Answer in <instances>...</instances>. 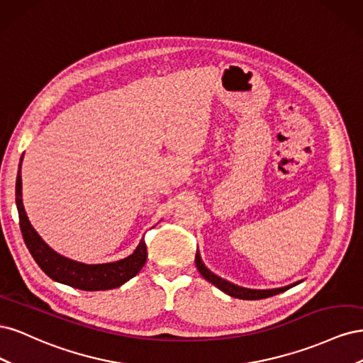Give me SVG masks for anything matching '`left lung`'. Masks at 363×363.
Segmentation results:
<instances>
[{
  "mask_svg": "<svg viewBox=\"0 0 363 363\" xmlns=\"http://www.w3.org/2000/svg\"><path fill=\"white\" fill-rule=\"evenodd\" d=\"M195 265H196V269L200 271L201 276L208 283H212L213 286H216L218 289H221L224 294H227L230 296H235V298H240V300H262V298H268V296H272V295H277L280 292L288 291L289 288L296 286V284L301 283V281H295V283L289 284V286L276 288V289H250V288H244V286H238V284L216 276V274H213L211 269H208L203 263L199 250H196V255H195Z\"/></svg>",
  "mask_w": 363,
  "mask_h": 363,
  "instance_id": "8db88e82",
  "label": "left lung"
}]
</instances>
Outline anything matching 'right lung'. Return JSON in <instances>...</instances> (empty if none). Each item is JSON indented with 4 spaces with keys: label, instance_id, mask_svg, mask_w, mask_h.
<instances>
[{
    "label": "right lung",
    "instance_id": "add662e5",
    "mask_svg": "<svg viewBox=\"0 0 363 363\" xmlns=\"http://www.w3.org/2000/svg\"><path fill=\"white\" fill-rule=\"evenodd\" d=\"M21 164H23V157L19 162L16 177V207L19 215V227L30 255L50 279L82 291H106L123 286L125 281L136 276L147 262V245L144 239H140L139 245L130 256L116 262L95 263V265H87V263L68 259L54 251L28 221L23 204Z\"/></svg>",
    "mask_w": 363,
    "mask_h": 363
}]
</instances>
